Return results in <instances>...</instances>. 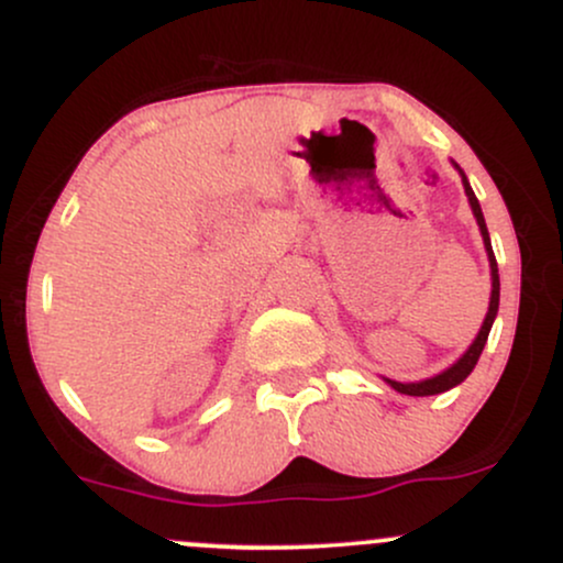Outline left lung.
I'll use <instances>...</instances> for the list:
<instances>
[{"mask_svg":"<svg viewBox=\"0 0 563 563\" xmlns=\"http://www.w3.org/2000/svg\"><path fill=\"white\" fill-rule=\"evenodd\" d=\"M455 169L461 172V177H463V190H466L468 203H471V211H474L476 224H479V230H482V241H484V249H487V260H489V273H493V294H489V309H487V318H484L482 328H479V335H476L474 344H471V346L466 349V354H463V357L457 360L455 365H450L448 371H442V373H439V376H434V378L418 380V384H402V380L384 378L386 384L391 386V389H397L399 394H410V397H431V394L450 391L452 386L463 384V380H466V378L471 376V371H474L476 363H479L484 344H487V335H489V331H493V322H495V314H497V303H500V277H497V262H495V254H493V243H489L487 224H484L482 206H479V200H476L474 190H471L466 174H463L461 166L455 164Z\"/></svg>","mask_w":563,"mask_h":563,"instance_id":"left-lung-1","label":"left lung"}]
</instances>
